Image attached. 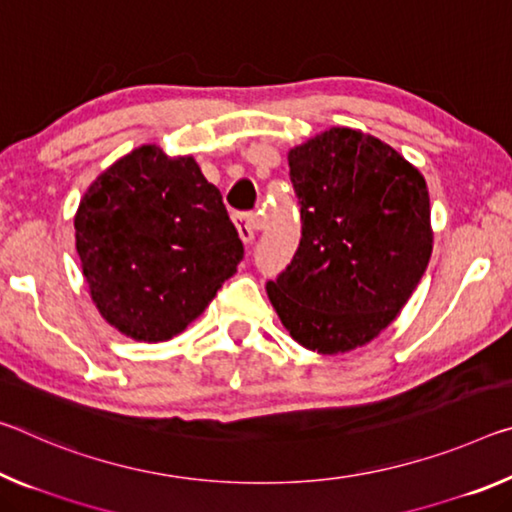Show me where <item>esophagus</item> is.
I'll list each match as a JSON object with an SVG mask.
<instances>
[{
	"instance_id": "esophagus-1",
	"label": "esophagus",
	"mask_w": 512,
	"mask_h": 512,
	"mask_svg": "<svg viewBox=\"0 0 512 512\" xmlns=\"http://www.w3.org/2000/svg\"><path fill=\"white\" fill-rule=\"evenodd\" d=\"M234 225H237L239 237L243 239V243H250L255 239V234L262 230V223H259L257 214L253 212H239L234 214Z\"/></svg>"
}]
</instances>
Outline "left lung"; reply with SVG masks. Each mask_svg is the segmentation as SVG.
Returning a JSON list of instances; mask_svg holds the SVG:
<instances>
[{"label":"left lung","mask_w":512,"mask_h":512,"mask_svg":"<svg viewBox=\"0 0 512 512\" xmlns=\"http://www.w3.org/2000/svg\"><path fill=\"white\" fill-rule=\"evenodd\" d=\"M287 159L303 230L266 294L300 346L353 351L396 319L426 271V180L392 145L351 127H332Z\"/></svg>","instance_id":"obj_1"}]
</instances>
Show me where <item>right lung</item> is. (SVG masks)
<instances>
[{
    "label": "right lung",
    "instance_id": "add662e5",
    "mask_svg": "<svg viewBox=\"0 0 512 512\" xmlns=\"http://www.w3.org/2000/svg\"><path fill=\"white\" fill-rule=\"evenodd\" d=\"M75 239L97 310L150 344L198 319L243 259L221 191L196 159H170L157 145L97 177L79 202Z\"/></svg>",
    "mask_w": 512,
    "mask_h": 512
}]
</instances>
